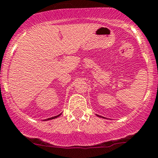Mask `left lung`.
<instances>
[{"mask_svg": "<svg viewBox=\"0 0 158 158\" xmlns=\"http://www.w3.org/2000/svg\"><path fill=\"white\" fill-rule=\"evenodd\" d=\"M97 115V114H96ZM97 116H100V117H102V118H105V117H103V116H99V115H97Z\"/></svg>", "mask_w": 158, "mask_h": 158, "instance_id": "1", "label": "left lung"}]
</instances>
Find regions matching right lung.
I'll use <instances>...</instances> for the list:
<instances>
[{"label":"right lung","mask_w":158,"mask_h":158,"mask_svg":"<svg viewBox=\"0 0 158 158\" xmlns=\"http://www.w3.org/2000/svg\"><path fill=\"white\" fill-rule=\"evenodd\" d=\"M62 113H60V114H59V115H57V116H53V117H51V118H48V119H45V120H52V119H55V118H57V117H59L60 116V115H61Z\"/></svg>","instance_id":"right-lung-1"}]
</instances>
